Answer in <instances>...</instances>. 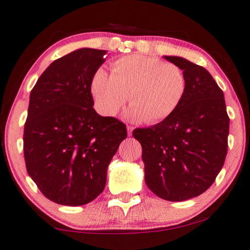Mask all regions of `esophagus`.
Wrapping results in <instances>:
<instances>
[{"label": "esophagus", "instance_id": "34e87169", "mask_svg": "<svg viewBox=\"0 0 250 250\" xmlns=\"http://www.w3.org/2000/svg\"><path fill=\"white\" fill-rule=\"evenodd\" d=\"M126 128H127V134L131 136L132 135V133H133V129H134V127H133V126H131V125H127L126 126Z\"/></svg>", "mask_w": 250, "mask_h": 250}]
</instances>
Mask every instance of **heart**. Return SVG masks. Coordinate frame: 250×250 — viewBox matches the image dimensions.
Instances as JSON below:
<instances>
[{"label":"heart","mask_w":250,"mask_h":250,"mask_svg":"<svg viewBox=\"0 0 250 250\" xmlns=\"http://www.w3.org/2000/svg\"><path fill=\"white\" fill-rule=\"evenodd\" d=\"M187 91V78L176 64L159 58L131 54L115 60L110 75L98 69L91 82V92L100 114L114 117L127 101L126 117L133 122L155 124L179 108Z\"/></svg>","instance_id":"heart-1"}]
</instances>
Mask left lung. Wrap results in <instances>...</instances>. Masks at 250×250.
Segmentation results:
<instances>
[{"label": "left lung", "mask_w": 250, "mask_h": 250, "mask_svg": "<svg viewBox=\"0 0 250 250\" xmlns=\"http://www.w3.org/2000/svg\"><path fill=\"white\" fill-rule=\"evenodd\" d=\"M179 66L187 91L179 108L163 122L135 128L142 146L146 186L156 196L183 201L214 183L228 152L230 118L224 94L204 67L181 57H164Z\"/></svg>", "instance_id": "1"}]
</instances>
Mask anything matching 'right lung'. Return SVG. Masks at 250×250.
<instances>
[{"label":"right lung","instance_id":"add662e5","mask_svg":"<svg viewBox=\"0 0 250 250\" xmlns=\"http://www.w3.org/2000/svg\"><path fill=\"white\" fill-rule=\"evenodd\" d=\"M107 53L80 49L53 61L29 97L23 156L29 176L53 203L81 206L104 189L126 125L94 110L91 82Z\"/></svg>","mask_w":250,"mask_h":250}]
</instances>
